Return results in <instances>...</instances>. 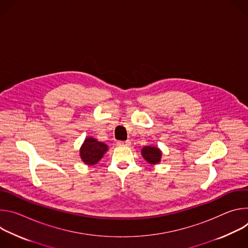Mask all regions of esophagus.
Masks as SVG:
<instances>
[{
	"label": "esophagus",
	"instance_id": "34e87169",
	"mask_svg": "<svg viewBox=\"0 0 248 248\" xmlns=\"http://www.w3.org/2000/svg\"><path fill=\"white\" fill-rule=\"evenodd\" d=\"M130 144V141L126 140V141H118L117 145L118 146H128Z\"/></svg>",
	"mask_w": 248,
	"mask_h": 248
}]
</instances>
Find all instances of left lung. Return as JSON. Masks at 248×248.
<instances>
[{"mask_svg":"<svg viewBox=\"0 0 248 248\" xmlns=\"http://www.w3.org/2000/svg\"><path fill=\"white\" fill-rule=\"evenodd\" d=\"M141 155H142L147 163L151 165L159 164L162 159V151L160 150V148L151 145L144 146L141 149Z\"/></svg>","mask_w":248,"mask_h":248,"instance_id":"8db88e82","label":"left lung"}]
</instances>
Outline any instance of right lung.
<instances>
[{
    "label": "right lung",
    "mask_w": 248,
    "mask_h": 248,
    "mask_svg": "<svg viewBox=\"0 0 248 248\" xmlns=\"http://www.w3.org/2000/svg\"><path fill=\"white\" fill-rule=\"evenodd\" d=\"M108 145L100 142L92 136H87L79 149L81 161L87 166L96 165L108 151Z\"/></svg>",
    "instance_id": "right-lung-1"
}]
</instances>
